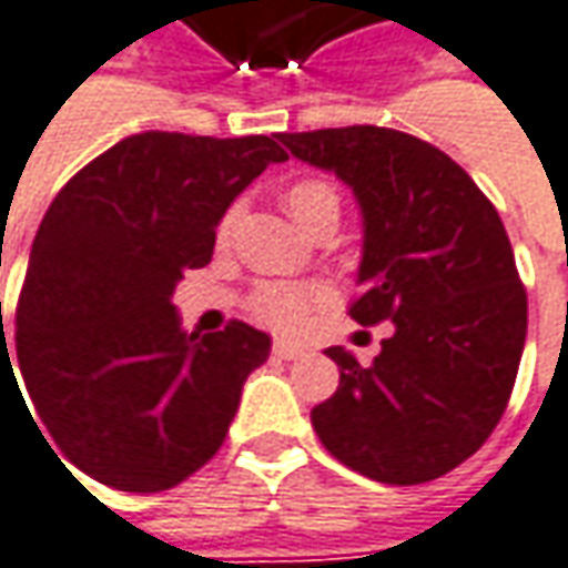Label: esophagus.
<instances>
[{
    "instance_id": "34e87169",
    "label": "esophagus",
    "mask_w": 568,
    "mask_h": 568,
    "mask_svg": "<svg viewBox=\"0 0 568 568\" xmlns=\"http://www.w3.org/2000/svg\"><path fill=\"white\" fill-rule=\"evenodd\" d=\"M274 355L277 358H287V362H294V358H304L306 355V348L301 343H291V339H274Z\"/></svg>"
}]
</instances>
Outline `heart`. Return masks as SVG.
<instances>
[{
	"label": "heart",
	"instance_id": "obj_1",
	"mask_svg": "<svg viewBox=\"0 0 568 568\" xmlns=\"http://www.w3.org/2000/svg\"><path fill=\"white\" fill-rule=\"evenodd\" d=\"M284 206L297 220V225L306 229L320 216H339V193L333 183L310 178V181L291 183L284 190ZM229 232H232V213H225L223 223H220V239H229ZM306 306H310V294L301 287L271 284V287L255 294V313L264 323H274V326H297L304 320Z\"/></svg>",
	"mask_w": 568,
	"mask_h": 568
}]
</instances>
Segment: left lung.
<instances>
[{
	"mask_svg": "<svg viewBox=\"0 0 568 568\" xmlns=\"http://www.w3.org/2000/svg\"><path fill=\"white\" fill-rule=\"evenodd\" d=\"M277 139L352 190L362 262L348 316L394 323L368 368L326 348L339 387L313 407V429L365 478L433 481L491 436L517 378L527 294L505 223L449 154L414 135L348 125Z\"/></svg>",
	"mask_w": 568,
	"mask_h": 568,
	"instance_id": "8db88e82",
	"label": "left lung"
}]
</instances>
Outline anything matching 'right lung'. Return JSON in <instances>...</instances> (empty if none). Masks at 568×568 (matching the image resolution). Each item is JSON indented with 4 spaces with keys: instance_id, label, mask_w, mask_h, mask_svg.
<instances>
[{
    "instance_id": "add662e5",
    "label": "right lung",
    "mask_w": 568,
    "mask_h": 568,
    "mask_svg": "<svg viewBox=\"0 0 568 568\" xmlns=\"http://www.w3.org/2000/svg\"><path fill=\"white\" fill-rule=\"evenodd\" d=\"M277 135L142 132L112 144L38 225L16 348L24 387L63 456L119 491H164L223 446L271 336L232 320L186 333L174 291L213 258L216 225Z\"/></svg>"
}]
</instances>
